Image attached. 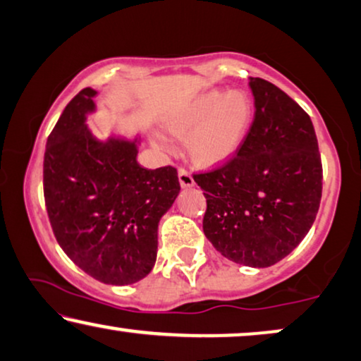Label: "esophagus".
Wrapping results in <instances>:
<instances>
[{
  "mask_svg": "<svg viewBox=\"0 0 361 361\" xmlns=\"http://www.w3.org/2000/svg\"><path fill=\"white\" fill-rule=\"evenodd\" d=\"M178 178H180L181 188H191V186H195L193 176H191V173L186 171L185 168H180V170H178Z\"/></svg>",
  "mask_w": 361,
  "mask_h": 361,
  "instance_id": "1",
  "label": "esophagus"
}]
</instances>
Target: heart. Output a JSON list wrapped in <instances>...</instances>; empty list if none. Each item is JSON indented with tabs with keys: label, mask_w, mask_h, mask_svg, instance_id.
<instances>
[{
	"label": "heart",
	"mask_w": 361,
	"mask_h": 361,
	"mask_svg": "<svg viewBox=\"0 0 361 361\" xmlns=\"http://www.w3.org/2000/svg\"><path fill=\"white\" fill-rule=\"evenodd\" d=\"M252 100L244 90L221 89L198 94L166 118L175 135L186 137L190 157L200 165L228 161L246 140L252 123ZM157 145L170 150L171 142L157 133Z\"/></svg>",
	"instance_id": "heart-1"
}]
</instances>
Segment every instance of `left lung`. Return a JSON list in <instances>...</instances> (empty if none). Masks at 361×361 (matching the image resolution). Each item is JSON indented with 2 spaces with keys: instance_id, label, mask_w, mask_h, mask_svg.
I'll return each mask as SVG.
<instances>
[{
  "instance_id": "8db88e82",
  "label": "left lung",
  "mask_w": 361,
  "mask_h": 361,
  "mask_svg": "<svg viewBox=\"0 0 361 361\" xmlns=\"http://www.w3.org/2000/svg\"><path fill=\"white\" fill-rule=\"evenodd\" d=\"M254 120L236 155L193 175L204 191V236L229 261L269 267L299 246L322 198V160L305 110L267 80L249 77Z\"/></svg>"
}]
</instances>
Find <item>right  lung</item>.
Returning <instances> with one entry per match:
<instances>
[{"instance_id": "1", "label": "right lung", "mask_w": 361, "mask_h": 361, "mask_svg": "<svg viewBox=\"0 0 361 361\" xmlns=\"http://www.w3.org/2000/svg\"><path fill=\"white\" fill-rule=\"evenodd\" d=\"M97 90L67 104L47 137L44 200L54 236L77 267L104 284H135L157 261L158 223L180 181L173 166L137 161L140 137L99 140L87 125Z\"/></svg>"}]
</instances>
